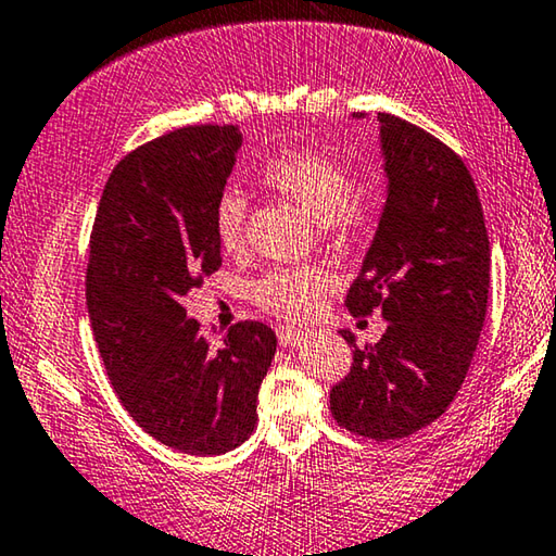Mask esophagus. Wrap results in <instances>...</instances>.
<instances>
[{
  "label": "esophagus",
  "mask_w": 556,
  "mask_h": 556,
  "mask_svg": "<svg viewBox=\"0 0 556 556\" xmlns=\"http://www.w3.org/2000/svg\"><path fill=\"white\" fill-rule=\"evenodd\" d=\"M276 332H278V343L283 345V348H295L303 340V336H305V330L290 328V326H278Z\"/></svg>",
  "instance_id": "esophagus-1"
}]
</instances>
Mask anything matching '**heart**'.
I'll return each mask as SVG.
<instances>
[{"mask_svg":"<svg viewBox=\"0 0 556 556\" xmlns=\"http://www.w3.org/2000/svg\"><path fill=\"white\" fill-rule=\"evenodd\" d=\"M261 181L280 199L295 203L320 226L323 236L336 245H353L367 238L372 213L355 193L350 170L336 159L315 151H286L266 161L258 170ZM249 201L238 191L218 195L213 208V230L220 249L238 253L245 243ZM330 290V276L318 266L270 268L253 280L251 298L263 311L280 318H305Z\"/></svg>","mask_w":556,"mask_h":556,"instance_id":"heart-1","label":"heart"}]
</instances>
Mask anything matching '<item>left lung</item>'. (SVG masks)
<instances>
[{
    "label": "left lung",
    "mask_w": 556,
    "mask_h": 556,
    "mask_svg": "<svg viewBox=\"0 0 556 556\" xmlns=\"http://www.w3.org/2000/svg\"><path fill=\"white\" fill-rule=\"evenodd\" d=\"M388 201L345 305L380 311L388 330L353 345V365L330 390L340 427L386 442L445 413L472 363L490 293V238L465 161L420 126L378 114Z\"/></svg>",
    "instance_id": "obj_1"
}]
</instances>
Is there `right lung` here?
<instances>
[{"instance_id":"add662e5","label":"right lung","mask_w":556,"mask_h":556,"mask_svg":"<svg viewBox=\"0 0 556 556\" xmlns=\"http://www.w3.org/2000/svg\"><path fill=\"white\" fill-rule=\"evenodd\" d=\"M238 149L233 124L143 143L111 170L91 228L87 307L111 386L139 427L186 455H224L251 438L276 355L266 323H236L211 345L184 307L220 268L213 208Z\"/></svg>"}]
</instances>
